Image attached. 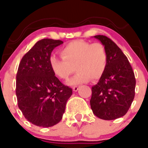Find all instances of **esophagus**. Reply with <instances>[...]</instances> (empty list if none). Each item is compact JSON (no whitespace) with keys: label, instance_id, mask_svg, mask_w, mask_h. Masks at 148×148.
Listing matches in <instances>:
<instances>
[{"label":"esophagus","instance_id":"34e87169","mask_svg":"<svg viewBox=\"0 0 148 148\" xmlns=\"http://www.w3.org/2000/svg\"><path fill=\"white\" fill-rule=\"evenodd\" d=\"M73 90L74 91V92H77V91L78 90V86H73Z\"/></svg>","mask_w":148,"mask_h":148}]
</instances>
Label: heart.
Instances as JSON below:
<instances>
[{"label":"heart","instance_id":"obj_1","mask_svg":"<svg viewBox=\"0 0 148 148\" xmlns=\"http://www.w3.org/2000/svg\"><path fill=\"white\" fill-rule=\"evenodd\" d=\"M60 55L62 59L51 56L49 65L53 74L61 80H68L75 68L77 73L68 81L71 86L86 83L90 79L98 80L107 66V51L99 42L90 44L82 40L73 41L60 50Z\"/></svg>","mask_w":148,"mask_h":148}]
</instances>
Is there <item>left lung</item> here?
<instances>
[{
  "label": "left lung",
  "mask_w": 148,
  "mask_h": 148,
  "mask_svg": "<svg viewBox=\"0 0 148 148\" xmlns=\"http://www.w3.org/2000/svg\"><path fill=\"white\" fill-rule=\"evenodd\" d=\"M93 37L105 46L108 62L98 83L92 86L91 109L101 119H116L125 115L133 102L136 84L134 71L113 41L101 35Z\"/></svg>",
  "instance_id": "8db88e82"
}]
</instances>
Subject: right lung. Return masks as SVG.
<instances>
[{
    "instance_id": "add662e5",
    "label": "right lung",
    "mask_w": 148,
    "mask_h": 148,
    "mask_svg": "<svg viewBox=\"0 0 148 148\" xmlns=\"http://www.w3.org/2000/svg\"><path fill=\"white\" fill-rule=\"evenodd\" d=\"M61 40L43 39L21 59L16 82L19 109L29 122L39 127H51L62 120L72 89L55 76L49 65L51 51Z\"/></svg>"
}]
</instances>
